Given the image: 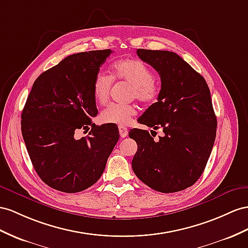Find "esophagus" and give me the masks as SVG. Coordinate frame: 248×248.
Masks as SVG:
<instances>
[{
    "label": "esophagus",
    "instance_id": "1",
    "mask_svg": "<svg viewBox=\"0 0 248 248\" xmlns=\"http://www.w3.org/2000/svg\"><path fill=\"white\" fill-rule=\"evenodd\" d=\"M118 130H119V134H120V137H126L128 136V129L125 128V126H123V125H119L118 126Z\"/></svg>",
    "mask_w": 248,
    "mask_h": 248
}]
</instances>
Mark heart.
<instances>
[{"mask_svg": "<svg viewBox=\"0 0 248 248\" xmlns=\"http://www.w3.org/2000/svg\"><path fill=\"white\" fill-rule=\"evenodd\" d=\"M112 78L129 82L132 85L131 97L138 99L142 104H154L159 98L160 87L154 80L152 70L141 61L125 59L113 63L111 76L101 71L95 75L92 91L98 104H105L109 99ZM136 113L134 105L113 103L100 112V119L106 124H126Z\"/></svg>", "mask_w": 248, "mask_h": 248, "instance_id": "1", "label": "heart"}]
</instances>
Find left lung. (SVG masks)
Masks as SVG:
<instances>
[{"mask_svg": "<svg viewBox=\"0 0 248 248\" xmlns=\"http://www.w3.org/2000/svg\"><path fill=\"white\" fill-rule=\"evenodd\" d=\"M137 55L161 79L158 101L148 108L139 123L154 130L162 128L164 136L155 141L147 130H131L129 136L138 148L132 168L157 192H179L200 178L212 153L217 118L211 92L203 76L178 54L137 49Z\"/></svg>", "mask_w": 248, "mask_h": 248, "instance_id": "left-lung-1", "label": "left lung"}]
</instances>
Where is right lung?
Returning <instances> with one entry per match:
<instances>
[{
	"label": "right lung",
	"instance_id": "1",
	"mask_svg": "<svg viewBox=\"0 0 248 248\" xmlns=\"http://www.w3.org/2000/svg\"><path fill=\"white\" fill-rule=\"evenodd\" d=\"M112 50H94L67 56L33 82L22 112V135L30 160L47 186L78 193L103 175L119 139L114 126L96 125L93 79ZM89 135L76 138L78 129Z\"/></svg>",
	"mask_w": 248,
	"mask_h": 248
}]
</instances>
